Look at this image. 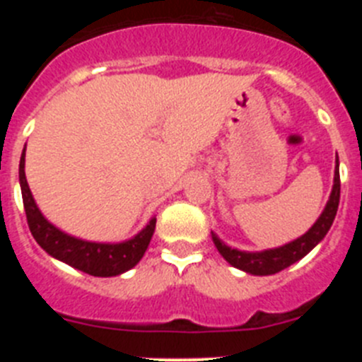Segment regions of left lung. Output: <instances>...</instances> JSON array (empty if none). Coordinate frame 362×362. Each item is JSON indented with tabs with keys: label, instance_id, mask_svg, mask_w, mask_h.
Returning a JSON list of instances; mask_svg holds the SVG:
<instances>
[{
	"label": "left lung",
	"instance_id": "obj_1",
	"mask_svg": "<svg viewBox=\"0 0 362 362\" xmlns=\"http://www.w3.org/2000/svg\"><path fill=\"white\" fill-rule=\"evenodd\" d=\"M339 197H341V179H339V159H337V168L334 174V187H332L330 199L326 203L325 210L319 216V219L313 223L312 228L297 238L296 241L283 245L279 248H270V250L263 252H243L238 248H230L228 245L221 241L216 233L212 232V239L219 254L228 261L232 267L239 268V270L252 274V276H272L277 272L288 268L290 264L297 263L299 259L305 257L312 248L322 241L328 230H330L332 223L335 219V214L339 209Z\"/></svg>",
	"mask_w": 362,
	"mask_h": 362
}]
</instances>
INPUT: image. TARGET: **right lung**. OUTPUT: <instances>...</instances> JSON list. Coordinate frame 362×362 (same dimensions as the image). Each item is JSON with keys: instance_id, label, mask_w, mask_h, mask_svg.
<instances>
[{"instance_id": "obj_1", "label": "right lung", "mask_w": 362, "mask_h": 362, "mask_svg": "<svg viewBox=\"0 0 362 362\" xmlns=\"http://www.w3.org/2000/svg\"><path fill=\"white\" fill-rule=\"evenodd\" d=\"M19 185H21V196H23L28 228H30L37 245L52 257L94 277H112L134 268L145 255L150 239L153 235V230H156V217H152L148 225L129 241H83V239L74 238V235H69V233L56 228L40 212L36 201L32 197L30 188H28L27 177H25V150L21 153V159H19Z\"/></svg>"}]
</instances>
